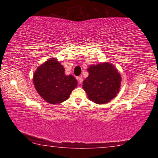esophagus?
<instances>
[{"label":"esophagus","mask_w":158,"mask_h":158,"mask_svg":"<svg viewBox=\"0 0 158 158\" xmlns=\"http://www.w3.org/2000/svg\"><path fill=\"white\" fill-rule=\"evenodd\" d=\"M78 81H79V84H81V83L83 82V79L81 78V77H78Z\"/></svg>","instance_id":"34e87169"}]
</instances>
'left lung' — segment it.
Wrapping results in <instances>:
<instances>
[{
  "mask_svg": "<svg viewBox=\"0 0 158 158\" xmlns=\"http://www.w3.org/2000/svg\"><path fill=\"white\" fill-rule=\"evenodd\" d=\"M89 77L83 81V89L90 100L98 105L106 104L117 95L121 82V74L114 65L102 63L87 69Z\"/></svg>",
  "mask_w": 158,
  "mask_h": 158,
  "instance_id": "left-lung-1",
  "label": "left lung"
}]
</instances>
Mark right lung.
<instances>
[{"instance_id":"right-lung-1","label":"right lung","mask_w":158,"mask_h":158,"mask_svg":"<svg viewBox=\"0 0 158 158\" xmlns=\"http://www.w3.org/2000/svg\"><path fill=\"white\" fill-rule=\"evenodd\" d=\"M33 83L40 97L52 105L68 100L77 86L76 79L73 75H65L63 66L53 58L37 68L34 73Z\"/></svg>"}]
</instances>
